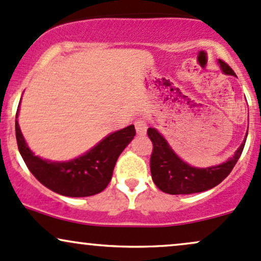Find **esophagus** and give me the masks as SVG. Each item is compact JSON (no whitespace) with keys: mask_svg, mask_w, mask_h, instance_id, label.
<instances>
[{"mask_svg":"<svg viewBox=\"0 0 261 261\" xmlns=\"http://www.w3.org/2000/svg\"><path fill=\"white\" fill-rule=\"evenodd\" d=\"M135 128H136L137 135H146L147 124H146V121L142 120V119H139V120L135 121Z\"/></svg>","mask_w":261,"mask_h":261,"instance_id":"obj_1","label":"esophagus"}]
</instances>
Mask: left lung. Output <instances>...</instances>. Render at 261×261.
<instances>
[{
  "instance_id": "8db88e82",
  "label": "left lung",
  "mask_w": 261,
  "mask_h": 261,
  "mask_svg": "<svg viewBox=\"0 0 261 261\" xmlns=\"http://www.w3.org/2000/svg\"><path fill=\"white\" fill-rule=\"evenodd\" d=\"M218 65L224 74L236 76L234 71L222 60H218ZM147 134L153 143V151L151 155L152 180L160 190L170 195L201 193L220 184L232 172L233 167L243 152L247 140L244 139L233 157H229L223 163L206 168H197L182 161L157 128L149 127ZM247 136L248 131L245 137Z\"/></svg>"
}]
</instances>
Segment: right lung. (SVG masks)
I'll return each instance as SVG.
<instances>
[{"mask_svg":"<svg viewBox=\"0 0 261 261\" xmlns=\"http://www.w3.org/2000/svg\"><path fill=\"white\" fill-rule=\"evenodd\" d=\"M20 106V101H19ZM16 114V137L19 153L32 174L44 187L60 195L71 197L92 196L100 193L112 180L119 155L136 135L134 125L109 134L94 147L80 157L65 162L43 160L27 145Z\"/></svg>","mask_w":261,"mask_h":261,"instance_id":"1","label":"right lung"}]
</instances>
